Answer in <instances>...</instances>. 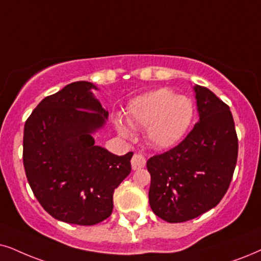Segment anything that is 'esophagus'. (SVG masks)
Instances as JSON below:
<instances>
[{"instance_id": "esophagus-1", "label": "esophagus", "mask_w": 261, "mask_h": 261, "mask_svg": "<svg viewBox=\"0 0 261 261\" xmlns=\"http://www.w3.org/2000/svg\"><path fill=\"white\" fill-rule=\"evenodd\" d=\"M131 166H133V170L142 169V167L146 166V158L142 154H134L133 159H131Z\"/></svg>"}]
</instances>
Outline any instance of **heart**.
Here are the masks:
<instances>
[{
    "mask_svg": "<svg viewBox=\"0 0 261 261\" xmlns=\"http://www.w3.org/2000/svg\"><path fill=\"white\" fill-rule=\"evenodd\" d=\"M195 117V106L187 96H178L170 89H156L140 95L128 107V123L134 127H147L151 146L166 149L176 146L186 136ZM120 135L128 137L130 128L115 120Z\"/></svg>",
    "mask_w": 261,
    "mask_h": 261,
    "instance_id": "b5f03b06",
    "label": "heart"
}]
</instances>
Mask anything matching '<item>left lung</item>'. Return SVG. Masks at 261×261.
I'll return each instance as SVG.
<instances>
[{
    "label": "left lung",
    "instance_id": "obj_1",
    "mask_svg": "<svg viewBox=\"0 0 261 261\" xmlns=\"http://www.w3.org/2000/svg\"><path fill=\"white\" fill-rule=\"evenodd\" d=\"M200 120L172 149L147 161L149 204L169 223L194 219L220 202L235 171L239 140L226 103L210 89L194 87Z\"/></svg>",
    "mask_w": 261,
    "mask_h": 261
}]
</instances>
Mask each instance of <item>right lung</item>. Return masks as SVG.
<instances>
[{"label":"right lung","instance_id":"1","mask_svg":"<svg viewBox=\"0 0 261 261\" xmlns=\"http://www.w3.org/2000/svg\"><path fill=\"white\" fill-rule=\"evenodd\" d=\"M90 82H74L39 102L24 127L22 161L29 184L47 212L61 222L95 225L113 211V194L131 172L133 151L112 154L91 135L103 126Z\"/></svg>","mask_w":261,"mask_h":261}]
</instances>
